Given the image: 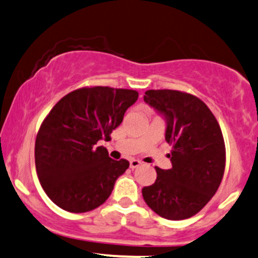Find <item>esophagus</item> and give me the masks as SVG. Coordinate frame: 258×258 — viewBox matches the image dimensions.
<instances>
[{"mask_svg":"<svg viewBox=\"0 0 258 258\" xmlns=\"http://www.w3.org/2000/svg\"><path fill=\"white\" fill-rule=\"evenodd\" d=\"M141 164H142V163H141V161H138V159H131V161H130V167H131L132 169H135V168H138Z\"/></svg>","mask_w":258,"mask_h":258,"instance_id":"34e87169","label":"esophagus"}]
</instances>
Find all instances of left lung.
<instances>
[{
    "instance_id": "left-lung-1",
    "label": "left lung",
    "mask_w": 258,
    "mask_h": 258,
    "mask_svg": "<svg viewBox=\"0 0 258 258\" xmlns=\"http://www.w3.org/2000/svg\"><path fill=\"white\" fill-rule=\"evenodd\" d=\"M165 120V141L173 146L170 169L156 167L157 179L142 189L146 204L168 220L199 213L216 193L225 170L220 126L197 96L177 90H148L143 96Z\"/></svg>"
}]
</instances>
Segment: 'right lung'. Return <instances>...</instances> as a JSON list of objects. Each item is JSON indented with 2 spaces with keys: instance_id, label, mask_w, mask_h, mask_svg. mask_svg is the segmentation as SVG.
Listing matches in <instances>:
<instances>
[{
  "instance_id": "obj_1",
  "label": "right lung",
  "mask_w": 258,
  "mask_h": 258,
  "mask_svg": "<svg viewBox=\"0 0 258 258\" xmlns=\"http://www.w3.org/2000/svg\"><path fill=\"white\" fill-rule=\"evenodd\" d=\"M138 93L107 86L84 88L59 100L38 131L34 148L40 185L51 202L70 213L104 204L128 161L108 157L100 140L120 126Z\"/></svg>"
}]
</instances>
